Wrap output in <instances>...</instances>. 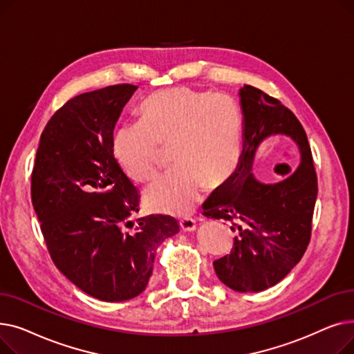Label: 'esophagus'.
Returning a JSON list of instances; mask_svg holds the SVG:
<instances>
[{"instance_id":"34e87169","label":"esophagus","mask_w":354,"mask_h":354,"mask_svg":"<svg viewBox=\"0 0 354 354\" xmlns=\"http://www.w3.org/2000/svg\"><path fill=\"white\" fill-rule=\"evenodd\" d=\"M179 225H180L182 231H185V232H192V231L196 230V222H195V219H192V218H185V219H182V221L179 222Z\"/></svg>"}]
</instances>
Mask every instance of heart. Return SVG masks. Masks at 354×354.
Segmentation results:
<instances>
[{
  "instance_id": "1",
  "label": "heart",
  "mask_w": 354,
  "mask_h": 354,
  "mask_svg": "<svg viewBox=\"0 0 354 354\" xmlns=\"http://www.w3.org/2000/svg\"><path fill=\"white\" fill-rule=\"evenodd\" d=\"M139 122L124 124L113 136L111 151L135 182L152 180L162 167V149L172 145L174 171L145 192L147 207L163 214L188 215L205 188L224 187L236 171L243 118L224 93L172 87L146 97Z\"/></svg>"
}]
</instances>
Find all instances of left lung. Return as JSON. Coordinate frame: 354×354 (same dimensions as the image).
<instances>
[{
    "instance_id": "left-lung-1",
    "label": "left lung",
    "mask_w": 354,
    "mask_h": 354,
    "mask_svg": "<svg viewBox=\"0 0 354 354\" xmlns=\"http://www.w3.org/2000/svg\"><path fill=\"white\" fill-rule=\"evenodd\" d=\"M244 115L243 152L236 171L203 203V215L231 222L238 235L230 255L214 261L219 280L239 292L267 290L299 264L311 236L317 198L311 149L292 111L263 90L245 84L239 90ZM274 134L299 145L301 166L287 178L263 184L252 175L259 145Z\"/></svg>"
}]
</instances>
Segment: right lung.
Here are the masks:
<instances>
[{
	"label": "right lung",
	"mask_w": 354,
	"mask_h": 354,
	"mask_svg": "<svg viewBox=\"0 0 354 354\" xmlns=\"http://www.w3.org/2000/svg\"><path fill=\"white\" fill-rule=\"evenodd\" d=\"M138 87L115 84L70 99L46 124L31 174V201L53 263L102 301L139 295L158 247L179 232L169 215L132 218L138 188L113 156L115 124Z\"/></svg>",
	"instance_id": "right-lung-1"
}]
</instances>
